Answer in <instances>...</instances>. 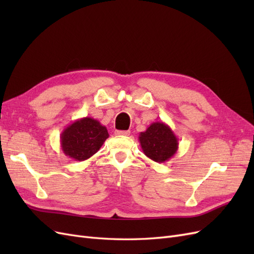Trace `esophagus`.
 Masks as SVG:
<instances>
[{"label": "esophagus", "instance_id": "obj_1", "mask_svg": "<svg viewBox=\"0 0 254 254\" xmlns=\"http://www.w3.org/2000/svg\"><path fill=\"white\" fill-rule=\"evenodd\" d=\"M115 134L117 135H129L130 131L129 130H117V131H115Z\"/></svg>", "mask_w": 254, "mask_h": 254}]
</instances>
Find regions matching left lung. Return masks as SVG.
Instances as JSON below:
<instances>
[{
    "mask_svg": "<svg viewBox=\"0 0 254 254\" xmlns=\"http://www.w3.org/2000/svg\"><path fill=\"white\" fill-rule=\"evenodd\" d=\"M142 150L146 157L158 163H164L178 150V137L163 122H155L139 135Z\"/></svg>",
    "mask_w": 254,
    "mask_h": 254,
    "instance_id": "left-lung-1",
    "label": "left lung"
}]
</instances>
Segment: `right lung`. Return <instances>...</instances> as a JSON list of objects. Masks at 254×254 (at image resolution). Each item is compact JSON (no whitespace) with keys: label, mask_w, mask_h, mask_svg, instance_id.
Listing matches in <instances>:
<instances>
[{"label":"right lung","mask_w":254,"mask_h":254,"mask_svg":"<svg viewBox=\"0 0 254 254\" xmlns=\"http://www.w3.org/2000/svg\"><path fill=\"white\" fill-rule=\"evenodd\" d=\"M108 136V130L97 120L82 118L66 126L61 132V149L68 158L84 161L95 155Z\"/></svg>","instance_id":"obj_1"}]
</instances>
